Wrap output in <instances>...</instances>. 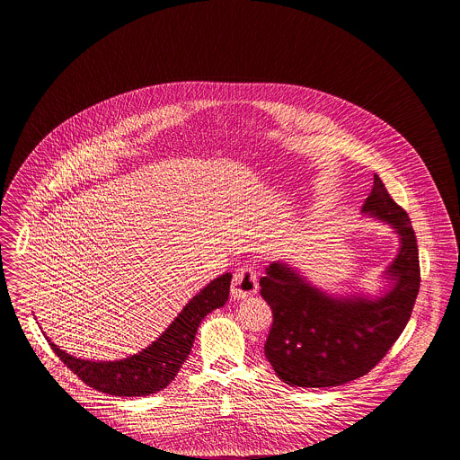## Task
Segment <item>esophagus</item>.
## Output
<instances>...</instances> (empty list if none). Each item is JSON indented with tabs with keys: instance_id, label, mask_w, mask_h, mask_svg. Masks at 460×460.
<instances>
[{
	"instance_id": "1",
	"label": "esophagus",
	"mask_w": 460,
	"mask_h": 460,
	"mask_svg": "<svg viewBox=\"0 0 460 460\" xmlns=\"http://www.w3.org/2000/svg\"><path fill=\"white\" fill-rule=\"evenodd\" d=\"M258 292V275L252 266L239 268L232 280V296L235 299H243Z\"/></svg>"
}]
</instances>
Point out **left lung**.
Masks as SVG:
<instances>
[{
    "mask_svg": "<svg viewBox=\"0 0 460 460\" xmlns=\"http://www.w3.org/2000/svg\"><path fill=\"white\" fill-rule=\"evenodd\" d=\"M362 213L389 225L400 239L383 275L386 289L379 296L327 292L282 261L268 266L260 280V292L273 312L266 358L289 386H341L362 377L383 360L411 318L420 284L411 218L377 174Z\"/></svg>",
    "mask_w": 460,
    "mask_h": 460,
    "instance_id": "obj_1",
    "label": "left lung"
}]
</instances>
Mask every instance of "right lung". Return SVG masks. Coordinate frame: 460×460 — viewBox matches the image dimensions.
Masks as SVG:
<instances>
[{
	"mask_svg": "<svg viewBox=\"0 0 460 460\" xmlns=\"http://www.w3.org/2000/svg\"><path fill=\"white\" fill-rule=\"evenodd\" d=\"M232 273L219 275L183 306L168 329L142 351L121 360H83L60 349L49 339L51 349L86 385L112 396H148L170 385L189 358L200 322L225 306Z\"/></svg>",
	"mask_w": 460,
	"mask_h": 460,
	"instance_id": "add662e5",
	"label": "right lung"
}]
</instances>
